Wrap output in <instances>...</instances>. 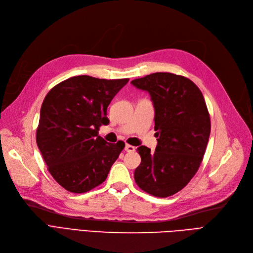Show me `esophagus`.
Listing matches in <instances>:
<instances>
[{
	"mask_svg": "<svg viewBox=\"0 0 253 253\" xmlns=\"http://www.w3.org/2000/svg\"><path fill=\"white\" fill-rule=\"evenodd\" d=\"M125 150H126L127 152H133V151L135 150V147H134V146H132V145L127 144V145L125 146Z\"/></svg>",
	"mask_w": 253,
	"mask_h": 253,
	"instance_id": "34e87169",
	"label": "esophagus"
}]
</instances>
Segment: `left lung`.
Here are the masks:
<instances>
[{
	"instance_id": "left-lung-1",
	"label": "left lung",
	"mask_w": 253,
	"mask_h": 253,
	"mask_svg": "<svg viewBox=\"0 0 253 253\" xmlns=\"http://www.w3.org/2000/svg\"><path fill=\"white\" fill-rule=\"evenodd\" d=\"M153 102L158 146L137 148L141 164L134 180L153 197L167 198L190 182L200 168L210 134V116L200 88L191 80L156 72L131 81Z\"/></svg>"
}]
</instances>
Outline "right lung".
Segmentation results:
<instances>
[{"label": "right lung", "mask_w": 253, "mask_h": 253, "mask_svg": "<svg viewBox=\"0 0 253 253\" xmlns=\"http://www.w3.org/2000/svg\"><path fill=\"white\" fill-rule=\"evenodd\" d=\"M129 79L72 77L50 89L43 101L37 144L52 177L63 188L84 193L101 185L125 143L99 135L107 107Z\"/></svg>", "instance_id": "1"}]
</instances>
